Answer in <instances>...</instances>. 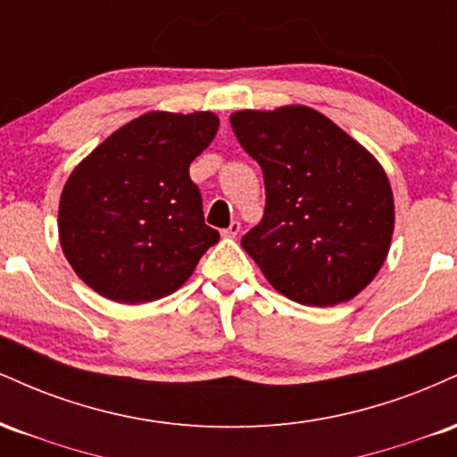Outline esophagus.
<instances>
[{
    "instance_id": "34e87169",
    "label": "esophagus",
    "mask_w": 457,
    "mask_h": 457,
    "mask_svg": "<svg viewBox=\"0 0 457 457\" xmlns=\"http://www.w3.org/2000/svg\"><path fill=\"white\" fill-rule=\"evenodd\" d=\"M221 234L225 236V238H236V236L240 234V221H236V219H234V221L229 223Z\"/></svg>"
}]
</instances>
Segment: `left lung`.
Listing matches in <instances>:
<instances>
[{"instance_id":"obj_1","label":"left lung","mask_w":457,"mask_h":457,"mask_svg":"<svg viewBox=\"0 0 457 457\" xmlns=\"http://www.w3.org/2000/svg\"><path fill=\"white\" fill-rule=\"evenodd\" d=\"M234 135L264 174V217L240 240L283 296L350 301L389 253L395 206L380 162L316 109L238 112Z\"/></svg>"}]
</instances>
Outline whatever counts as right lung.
Wrapping results in <instances>:
<instances>
[{
	"label": "right lung",
	"mask_w": 457,
	"mask_h": 457,
	"mask_svg": "<svg viewBox=\"0 0 457 457\" xmlns=\"http://www.w3.org/2000/svg\"><path fill=\"white\" fill-rule=\"evenodd\" d=\"M219 129L211 112H150L83 159L60 199V243L94 292L139 305L185 283L219 240L188 165Z\"/></svg>",
	"instance_id": "obj_1"
}]
</instances>
